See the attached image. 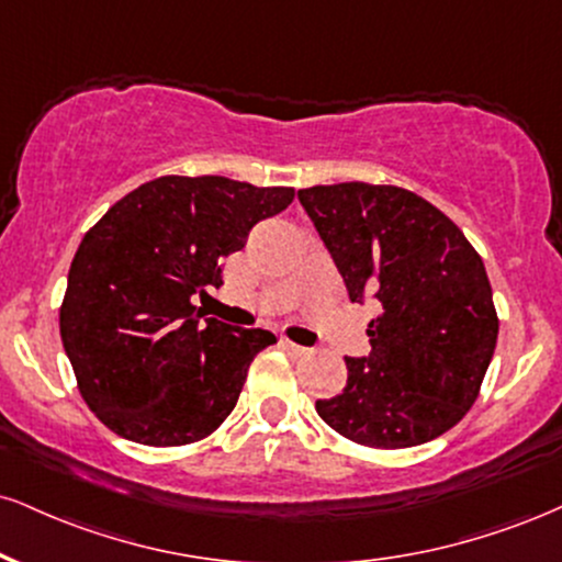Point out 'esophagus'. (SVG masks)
I'll use <instances>...</instances> for the list:
<instances>
[{
    "label": "esophagus",
    "mask_w": 562,
    "mask_h": 562,
    "mask_svg": "<svg viewBox=\"0 0 562 562\" xmlns=\"http://www.w3.org/2000/svg\"><path fill=\"white\" fill-rule=\"evenodd\" d=\"M282 348H285L288 356H293V358H303V356L311 353L308 348H303V346H299V342H293V340H282Z\"/></svg>",
    "instance_id": "1"
}]
</instances>
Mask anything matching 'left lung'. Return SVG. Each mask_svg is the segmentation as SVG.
Listing matches in <instances>:
<instances>
[{
    "label": "left lung",
    "mask_w": 562,
    "mask_h": 562,
    "mask_svg": "<svg viewBox=\"0 0 562 562\" xmlns=\"http://www.w3.org/2000/svg\"><path fill=\"white\" fill-rule=\"evenodd\" d=\"M299 199L350 301L374 295L382 306L367 329L371 353L346 358V387L316 401V414L380 450L445 435L474 405L497 346L482 256L450 216L405 188L337 182Z\"/></svg>",
    "instance_id": "left-lung-1"
}]
</instances>
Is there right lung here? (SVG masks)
<instances>
[{
	"label": "right lung",
	"instance_id": "obj_1",
	"mask_svg": "<svg viewBox=\"0 0 562 562\" xmlns=\"http://www.w3.org/2000/svg\"><path fill=\"white\" fill-rule=\"evenodd\" d=\"M293 199V188L165 175L88 229L67 274L59 335L80 395L104 427L178 448L225 422L256 353L277 337L201 319L193 299L220 288L222 259Z\"/></svg>",
	"mask_w": 562,
	"mask_h": 562
}]
</instances>
